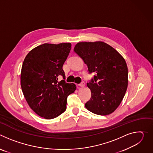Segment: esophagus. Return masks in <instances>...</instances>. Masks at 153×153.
Returning a JSON list of instances; mask_svg holds the SVG:
<instances>
[{
    "mask_svg": "<svg viewBox=\"0 0 153 153\" xmlns=\"http://www.w3.org/2000/svg\"><path fill=\"white\" fill-rule=\"evenodd\" d=\"M85 85V83L84 81H82V82L79 84V86H80V87H84Z\"/></svg>",
    "mask_w": 153,
    "mask_h": 153,
    "instance_id": "obj_1",
    "label": "esophagus"
}]
</instances>
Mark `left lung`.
I'll return each mask as SVG.
<instances>
[{"instance_id": "left-lung-1", "label": "left lung", "mask_w": 153, "mask_h": 153, "mask_svg": "<svg viewBox=\"0 0 153 153\" xmlns=\"http://www.w3.org/2000/svg\"><path fill=\"white\" fill-rule=\"evenodd\" d=\"M88 68L94 73L87 86L91 97L85 103L88 111L106 116L113 113L123 100L128 86V67L124 58L103 42H79L74 48Z\"/></svg>"}]
</instances>
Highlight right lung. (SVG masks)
I'll return each instance as SVG.
<instances>
[{"label": "right lung", "instance_id": "1", "mask_svg": "<svg viewBox=\"0 0 153 153\" xmlns=\"http://www.w3.org/2000/svg\"><path fill=\"white\" fill-rule=\"evenodd\" d=\"M70 43H44L29 52L22 67L20 84L24 96L32 110L39 116L52 119L65 111L67 97L76 86L65 79L63 65L70 50Z\"/></svg>", "mask_w": 153, "mask_h": 153}]
</instances>
